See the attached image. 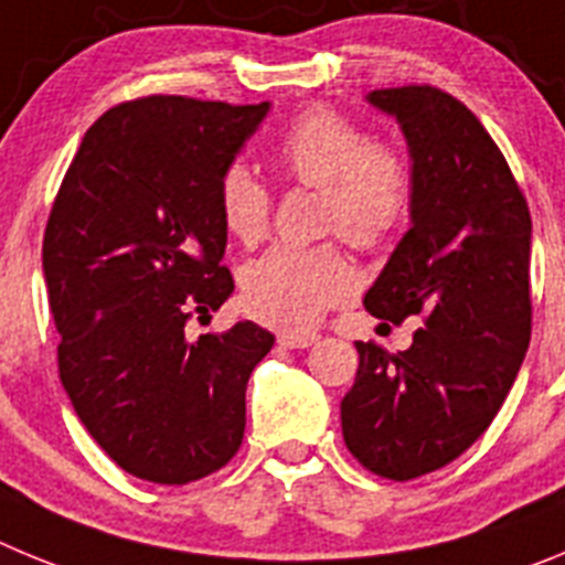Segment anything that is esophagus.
I'll use <instances>...</instances> for the list:
<instances>
[{"label": "esophagus", "mask_w": 565, "mask_h": 565, "mask_svg": "<svg viewBox=\"0 0 565 565\" xmlns=\"http://www.w3.org/2000/svg\"><path fill=\"white\" fill-rule=\"evenodd\" d=\"M315 340H318V334H281V338H278V345H281V349H307Z\"/></svg>", "instance_id": "1"}]
</instances>
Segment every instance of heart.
I'll use <instances>...</instances> for the list:
<instances>
[{"label": "heart", "mask_w": 565, "mask_h": 565, "mask_svg": "<svg viewBox=\"0 0 565 565\" xmlns=\"http://www.w3.org/2000/svg\"><path fill=\"white\" fill-rule=\"evenodd\" d=\"M278 169L298 185L323 191V227L374 250L403 231L414 207V171L399 149L369 143V135L332 106L298 111L276 143ZM220 216L242 245H256L270 227L273 196L245 166L220 180ZM354 289L349 258L332 245L298 250L273 247L242 273V303L262 323L287 332L315 327Z\"/></svg>", "instance_id": "b5f03b06"}]
</instances>
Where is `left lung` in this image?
<instances>
[{
	"label": "left lung",
	"mask_w": 565,
	"mask_h": 565,
	"mask_svg": "<svg viewBox=\"0 0 565 565\" xmlns=\"http://www.w3.org/2000/svg\"><path fill=\"white\" fill-rule=\"evenodd\" d=\"M399 120L414 160L411 231L365 309L422 320L388 354L358 340V377L340 403L349 454L391 481L459 459L504 405L532 334V216L481 120L428 84L369 93Z\"/></svg>",
	"instance_id": "1"
}]
</instances>
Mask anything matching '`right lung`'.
Returning <instances> with one entry per match:
<instances>
[{"label": "right lung", "instance_id": "add662e5", "mask_svg": "<svg viewBox=\"0 0 565 565\" xmlns=\"http://www.w3.org/2000/svg\"><path fill=\"white\" fill-rule=\"evenodd\" d=\"M267 111L182 95L111 106L50 211L42 264L61 385L137 479H205L245 439L247 380L276 338L253 320L200 338L185 327L233 292L220 180Z\"/></svg>", "mask_w": 565, "mask_h": 565}]
</instances>
